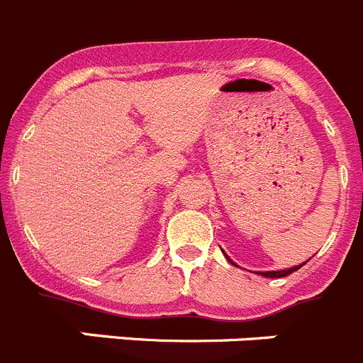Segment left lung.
<instances>
[{
    "instance_id": "left-lung-1",
    "label": "left lung",
    "mask_w": 363,
    "mask_h": 363,
    "mask_svg": "<svg viewBox=\"0 0 363 363\" xmlns=\"http://www.w3.org/2000/svg\"><path fill=\"white\" fill-rule=\"evenodd\" d=\"M231 264H233V262H231ZM303 265H305V264L296 265V267L287 269V271H267V272H260V274L265 276V278H283V276H289V274H291V272L298 271V269L303 267Z\"/></svg>"
}]
</instances>
